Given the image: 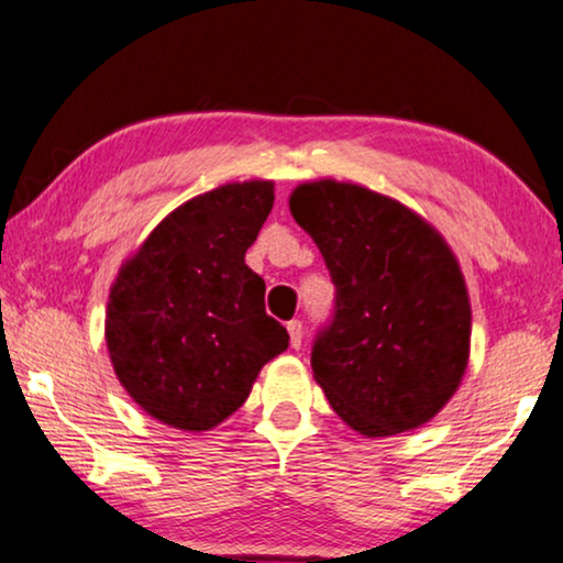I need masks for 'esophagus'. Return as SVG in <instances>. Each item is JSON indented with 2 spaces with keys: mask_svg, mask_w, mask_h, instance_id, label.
I'll return each instance as SVG.
<instances>
[{
  "mask_svg": "<svg viewBox=\"0 0 563 563\" xmlns=\"http://www.w3.org/2000/svg\"><path fill=\"white\" fill-rule=\"evenodd\" d=\"M287 330H289V342H291V347L299 350V345H301V322H299V320H291V322H287Z\"/></svg>",
  "mask_w": 563,
  "mask_h": 563,
  "instance_id": "obj_1",
  "label": "esophagus"
}]
</instances>
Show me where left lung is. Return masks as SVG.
<instances>
[{"mask_svg": "<svg viewBox=\"0 0 563 563\" xmlns=\"http://www.w3.org/2000/svg\"><path fill=\"white\" fill-rule=\"evenodd\" d=\"M335 284L312 371L363 437L434 419L467 368L472 312L457 258L421 216L363 185L317 180L289 198Z\"/></svg>", "mask_w": 563, "mask_h": 563, "instance_id": "1", "label": "left lung"}]
</instances>
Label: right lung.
I'll return each instance as SVG.
<instances>
[{
  "instance_id": "add662e5",
  "label": "right lung",
  "mask_w": 563,
  "mask_h": 563,
  "mask_svg": "<svg viewBox=\"0 0 563 563\" xmlns=\"http://www.w3.org/2000/svg\"><path fill=\"white\" fill-rule=\"evenodd\" d=\"M272 206L268 180L216 187L175 208L119 268L106 307L113 373L167 427H218L289 345L246 266Z\"/></svg>"
}]
</instances>
